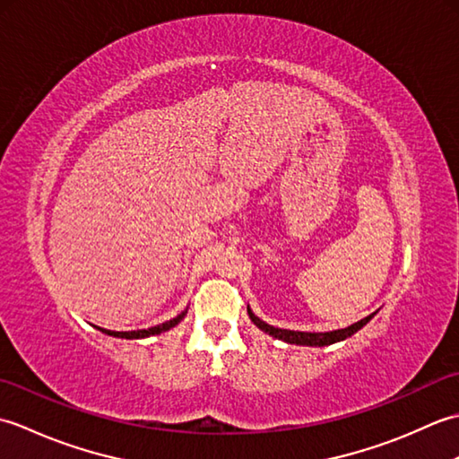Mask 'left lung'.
<instances>
[{
    "mask_svg": "<svg viewBox=\"0 0 459 459\" xmlns=\"http://www.w3.org/2000/svg\"><path fill=\"white\" fill-rule=\"evenodd\" d=\"M377 314V311H375ZM375 314L367 316L365 319L357 321V324L349 325L345 329H335V331H327V333H309V331H290V329H280V327H274V325H268L264 324V321L258 319L255 314H252L250 307H248V316L250 319L255 321V325L258 329L264 331V333L276 337V339H281L286 341V343H291V345H309V347H324V345H333L337 343V341H343L347 337H351L353 333H357V331L367 325L370 319L375 317Z\"/></svg>",
    "mask_w": 459,
    "mask_h": 459,
    "instance_id": "1",
    "label": "left lung"
}]
</instances>
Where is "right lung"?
<instances>
[{"label":"right lung","mask_w":459,"mask_h":459,"mask_svg":"<svg viewBox=\"0 0 459 459\" xmlns=\"http://www.w3.org/2000/svg\"><path fill=\"white\" fill-rule=\"evenodd\" d=\"M185 314H187V311H183V314H179L178 317H173L169 321H165V324L150 327V329H138V331H110V329H102V327H99V329L102 331V333H106V335L120 337V339H143V337L160 335V333H163V331H169L171 327H175V325L179 324V321L185 317Z\"/></svg>","instance_id":"1"}]
</instances>
